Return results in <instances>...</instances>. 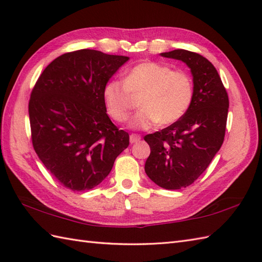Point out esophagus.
<instances>
[{
  "label": "esophagus",
  "mask_w": 262,
  "mask_h": 262,
  "mask_svg": "<svg viewBox=\"0 0 262 262\" xmlns=\"http://www.w3.org/2000/svg\"><path fill=\"white\" fill-rule=\"evenodd\" d=\"M140 141H141V136H140V135H137V134H130V136H129V142H130L132 144L137 143V142H140Z\"/></svg>",
  "instance_id": "1"
}]
</instances>
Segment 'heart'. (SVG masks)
Masks as SVG:
<instances>
[{
    "label": "heart",
    "mask_w": 262,
    "mask_h": 262,
    "mask_svg": "<svg viewBox=\"0 0 262 262\" xmlns=\"http://www.w3.org/2000/svg\"><path fill=\"white\" fill-rule=\"evenodd\" d=\"M143 93L142 109L130 121L132 128L148 129L157 124L170 125L181 119L193 99V82L186 71L172 70L168 64L138 63L125 75L124 82L110 80L102 96L108 114L124 122L133 108V96Z\"/></svg>",
    "instance_id": "b5f03b06"
}]
</instances>
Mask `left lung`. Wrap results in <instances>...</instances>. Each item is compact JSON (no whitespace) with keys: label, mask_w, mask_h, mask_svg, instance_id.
<instances>
[{"label":"left lung","mask_w":262,"mask_h":262,"mask_svg":"<svg viewBox=\"0 0 262 262\" xmlns=\"http://www.w3.org/2000/svg\"><path fill=\"white\" fill-rule=\"evenodd\" d=\"M182 60L192 74L193 99L181 119L144 140L151 147L145 172L158 186H190L208 168L224 142L229 96L214 65L197 53L176 49L161 54Z\"/></svg>","instance_id":"1"}]
</instances>
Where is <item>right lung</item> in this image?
Segmentation results:
<instances>
[{"label": "right lung", "mask_w": 262, "mask_h": 262, "mask_svg": "<svg viewBox=\"0 0 262 262\" xmlns=\"http://www.w3.org/2000/svg\"><path fill=\"white\" fill-rule=\"evenodd\" d=\"M127 56L80 49L55 58L29 100L32 146L46 169L73 191L90 190L129 145L107 115L103 86Z\"/></svg>", "instance_id": "1"}]
</instances>
